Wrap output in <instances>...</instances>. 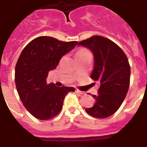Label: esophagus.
<instances>
[{
  "label": "esophagus",
  "instance_id": "1",
  "mask_svg": "<svg viewBox=\"0 0 147 147\" xmlns=\"http://www.w3.org/2000/svg\"><path fill=\"white\" fill-rule=\"evenodd\" d=\"M75 92H76V93H78V94H80V95H84V94H85V92L81 91V90H78V89H76Z\"/></svg>",
  "mask_w": 147,
  "mask_h": 147
}]
</instances>
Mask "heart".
Instances as JSON below:
<instances>
[{"instance_id": "b5f03b06", "label": "heart", "mask_w": 147, "mask_h": 147, "mask_svg": "<svg viewBox=\"0 0 147 147\" xmlns=\"http://www.w3.org/2000/svg\"><path fill=\"white\" fill-rule=\"evenodd\" d=\"M77 54H90V52L88 51V50H86V49H81V50H80L79 51L77 52Z\"/></svg>"}]
</instances>
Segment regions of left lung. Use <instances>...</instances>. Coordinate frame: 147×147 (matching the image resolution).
I'll use <instances>...</instances> for the list:
<instances>
[{"label":"left lung","instance_id":"8db88e82","mask_svg":"<svg viewBox=\"0 0 147 147\" xmlns=\"http://www.w3.org/2000/svg\"><path fill=\"white\" fill-rule=\"evenodd\" d=\"M77 45L93 52L94 65L90 78L100 83L98 94L92 95L96 100L93 107L85 110L93 117H109L119 110L129 89L130 66L128 59L119 45L102 36H93Z\"/></svg>","mask_w":147,"mask_h":147}]
</instances>
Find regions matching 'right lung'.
<instances>
[{
  "label": "right lung",
  "instance_id": "obj_1",
  "mask_svg": "<svg viewBox=\"0 0 147 147\" xmlns=\"http://www.w3.org/2000/svg\"><path fill=\"white\" fill-rule=\"evenodd\" d=\"M77 43L41 36L32 40L20 54L15 66V85L22 103L36 119L54 118L62 110L67 93L74 92L72 87L48 84L46 78L49 71L57 67L62 56Z\"/></svg>",
  "mask_w": 147,
  "mask_h": 147
}]
</instances>
